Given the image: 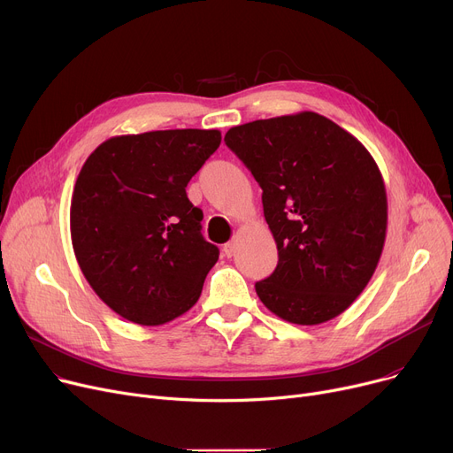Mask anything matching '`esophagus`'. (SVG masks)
I'll return each mask as SVG.
<instances>
[{"mask_svg":"<svg viewBox=\"0 0 453 453\" xmlns=\"http://www.w3.org/2000/svg\"><path fill=\"white\" fill-rule=\"evenodd\" d=\"M235 250H237V242H235V239H234V242H228V243L223 245V252H225L226 257L235 256Z\"/></svg>","mask_w":453,"mask_h":453,"instance_id":"esophagus-1","label":"esophagus"}]
</instances>
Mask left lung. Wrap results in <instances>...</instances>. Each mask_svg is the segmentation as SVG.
<instances>
[{"label": "left lung", "mask_w": 453, "mask_h": 453, "mask_svg": "<svg viewBox=\"0 0 453 453\" xmlns=\"http://www.w3.org/2000/svg\"><path fill=\"white\" fill-rule=\"evenodd\" d=\"M226 146L250 170L278 247L256 283L283 320L318 326L348 309L386 242L388 197L375 158L333 120L302 111L230 127Z\"/></svg>", "instance_id": "obj_1"}]
</instances>
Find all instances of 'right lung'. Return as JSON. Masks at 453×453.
I'll list each match as a JSON object with an SVG mask.
<instances>
[{
	"label": "right lung",
	"mask_w": 453,
	"mask_h": 453,
	"mask_svg": "<svg viewBox=\"0 0 453 453\" xmlns=\"http://www.w3.org/2000/svg\"><path fill=\"white\" fill-rule=\"evenodd\" d=\"M221 144L218 129H165L102 142L78 173L71 242L96 296L126 320L163 326L201 296L219 249L201 234L186 184Z\"/></svg>",
	"instance_id": "right-lung-1"
}]
</instances>
